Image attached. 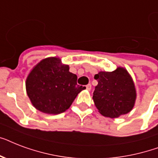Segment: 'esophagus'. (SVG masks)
Returning <instances> with one entry per match:
<instances>
[{
	"mask_svg": "<svg viewBox=\"0 0 158 158\" xmlns=\"http://www.w3.org/2000/svg\"><path fill=\"white\" fill-rule=\"evenodd\" d=\"M91 88H92L91 84H88V85L86 86L87 90H89V91H90V90H91Z\"/></svg>",
	"mask_w": 158,
	"mask_h": 158,
	"instance_id": "obj_1",
	"label": "esophagus"
}]
</instances>
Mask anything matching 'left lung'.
I'll use <instances>...</instances> for the list:
<instances>
[{
    "label": "left lung",
    "instance_id": "obj_1",
    "mask_svg": "<svg viewBox=\"0 0 158 158\" xmlns=\"http://www.w3.org/2000/svg\"><path fill=\"white\" fill-rule=\"evenodd\" d=\"M94 79L98 84L95 87L93 99L103 116L116 118L132 110L136 100V89L125 68L118 67L112 72L100 71Z\"/></svg>",
    "mask_w": 158,
    "mask_h": 158
}]
</instances>
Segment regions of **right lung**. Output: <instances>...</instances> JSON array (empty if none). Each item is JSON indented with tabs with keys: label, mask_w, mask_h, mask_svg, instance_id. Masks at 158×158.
Returning a JSON list of instances; mask_svg holds the SVG:
<instances>
[{
	"label": "right lung",
	"mask_w": 158,
	"mask_h": 158,
	"mask_svg": "<svg viewBox=\"0 0 158 158\" xmlns=\"http://www.w3.org/2000/svg\"><path fill=\"white\" fill-rule=\"evenodd\" d=\"M69 69L56 57L42 60L33 67L26 79V91L37 110L54 115L64 112L86 89L77 84V75Z\"/></svg>",
	"instance_id": "1"
}]
</instances>
